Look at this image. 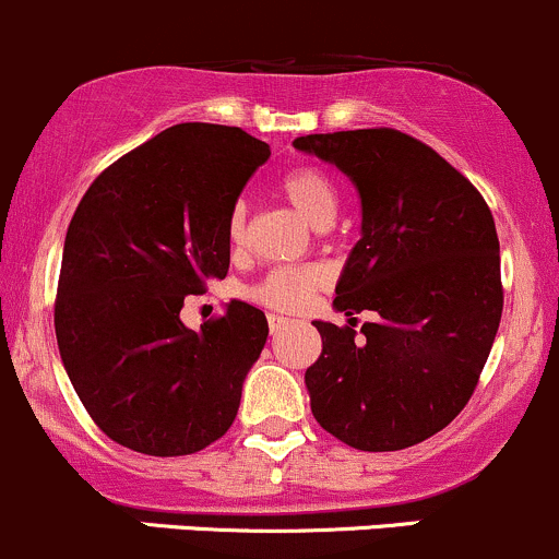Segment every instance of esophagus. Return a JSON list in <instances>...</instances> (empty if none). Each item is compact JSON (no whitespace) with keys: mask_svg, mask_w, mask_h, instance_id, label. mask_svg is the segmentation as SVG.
<instances>
[{"mask_svg":"<svg viewBox=\"0 0 559 559\" xmlns=\"http://www.w3.org/2000/svg\"><path fill=\"white\" fill-rule=\"evenodd\" d=\"M287 328V318H282V314H269V331H272V336H277L280 331H285Z\"/></svg>","mask_w":559,"mask_h":559,"instance_id":"1","label":"esophagus"}]
</instances>
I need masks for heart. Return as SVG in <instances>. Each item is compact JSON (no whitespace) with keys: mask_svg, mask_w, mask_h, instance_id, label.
<instances>
[{"mask_svg":"<svg viewBox=\"0 0 559 559\" xmlns=\"http://www.w3.org/2000/svg\"><path fill=\"white\" fill-rule=\"evenodd\" d=\"M280 191L293 204V210L309 223V226H322L336 215V188L325 171L314 166H296L280 180ZM247 231V206L239 201L228 215V241L241 247ZM322 274L318 269H274L258 285L250 287V296L261 301L263 307L280 309V312H298L309 304L312 293L318 290Z\"/></svg>","mask_w":559,"mask_h":559,"instance_id":"b5f03b06","label":"heart"}]
</instances>
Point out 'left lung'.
<instances>
[{
    "mask_svg": "<svg viewBox=\"0 0 559 559\" xmlns=\"http://www.w3.org/2000/svg\"><path fill=\"white\" fill-rule=\"evenodd\" d=\"M349 177L360 239L314 320L322 355L307 368L314 419L344 444L395 452L463 412L490 355L500 312V245L490 206L439 153L393 129L309 134L293 142ZM371 311L361 336L353 313Z\"/></svg>",
    "mask_w": 559,
    "mask_h": 559,
    "instance_id": "left-lung-1",
    "label": "left lung"
}]
</instances>
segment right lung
Returning a JSON list of instances; mask_svg holds the SVG:
<instances>
[{
  "label": "right lung",
  "instance_id": "1",
  "mask_svg": "<svg viewBox=\"0 0 559 559\" xmlns=\"http://www.w3.org/2000/svg\"><path fill=\"white\" fill-rule=\"evenodd\" d=\"M269 155L237 126H171L102 171L74 210L56 338L85 412L120 447L177 457L231 428L266 314L234 298L193 331L180 309L226 277L228 215Z\"/></svg>",
  "mask_w": 559,
  "mask_h": 559
}]
</instances>
